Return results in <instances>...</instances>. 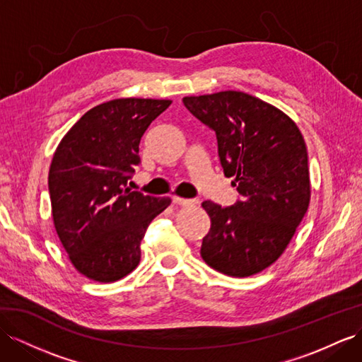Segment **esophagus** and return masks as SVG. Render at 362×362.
Listing matches in <instances>:
<instances>
[{"instance_id":"esophagus-1","label":"esophagus","mask_w":362,"mask_h":362,"mask_svg":"<svg viewBox=\"0 0 362 362\" xmlns=\"http://www.w3.org/2000/svg\"><path fill=\"white\" fill-rule=\"evenodd\" d=\"M173 202L175 203V205H180V206H192L199 203L197 199H183L180 196H173Z\"/></svg>"}]
</instances>
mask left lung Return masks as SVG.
I'll return each instance as SVG.
<instances>
[{
	"label": "left lung",
	"mask_w": 362,
	"mask_h": 362,
	"mask_svg": "<svg viewBox=\"0 0 362 362\" xmlns=\"http://www.w3.org/2000/svg\"><path fill=\"white\" fill-rule=\"evenodd\" d=\"M183 104L216 132L221 168L242 196L229 208L202 203L211 228L200 255L220 274L255 275L281 257L308 212L304 137L280 108L243 91L185 96Z\"/></svg>",
	"instance_id": "obj_1"
}]
</instances>
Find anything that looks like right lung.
Segmentation results:
<instances>
[{
    "mask_svg": "<svg viewBox=\"0 0 362 362\" xmlns=\"http://www.w3.org/2000/svg\"><path fill=\"white\" fill-rule=\"evenodd\" d=\"M170 99L120 98L93 107L73 125L53 154L49 171L52 216L75 269L111 283L141 262V240L170 197L132 191L139 144Z\"/></svg>",
    "mask_w": 362,
    "mask_h": 362,
    "instance_id": "right-lung-1",
    "label": "right lung"
}]
</instances>
